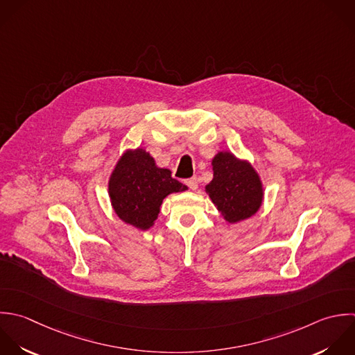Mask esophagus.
Returning a JSON list of instances; mask_svg holds the SVG:
<instances>
[{
  "mask_svg": "<svg viewBox=\"0 0 355 355\" xmlns=\"http://www.w3.org/2000/svg\"><path fill=\"white\" fill-rule=\"evenodd\" d=\"M185 184H187V185H188V188H189V189H192V191L198 189V178H196V177H192V178L185 180Z\"/></svg>",
  "mask_w": 355,
  "mask_h": 355,
  "instance_id": "obj_1",
  "label": "esophagus"
}]
</instances>
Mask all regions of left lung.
I'll use <instances>...</instances> for the list:
<instances>
[{"label":"left lung","instance_id":"obj_1","mask_svg":"<svg viewBox=\"0 0 355 355\" xmlns=\"http://www.w3.org/2000/svg\"><path fill=\"white\" fill-rule=\"evenodd\" d=\"M214 178L206 187L213 203L228 223L252 217L261 206L263 188L254 168L230 152L213 159Z\"/></svg>","mask_w":355,"mask_h":355}]
</instances>
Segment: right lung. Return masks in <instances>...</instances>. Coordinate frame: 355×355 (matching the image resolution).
I'll list each match as a JSON object with an SVG mask.
<instances>
[{"label": "right lung", "instance_id": "obj_1", "mask_svg": "<svg viewBox=\"0 0 355 355\" xmlns=\"http://www.w3.org/2000/svg\"><path fill=\"white\" fill-rule=\"evenodd\" d=\"M188 188L159 168L142 149L125 152L109 181V196L116 214L127 224L148 230L157 218L163 199Z\"/></svg>", "mask_w": 355, "mask_h": 355}]
</instances>
